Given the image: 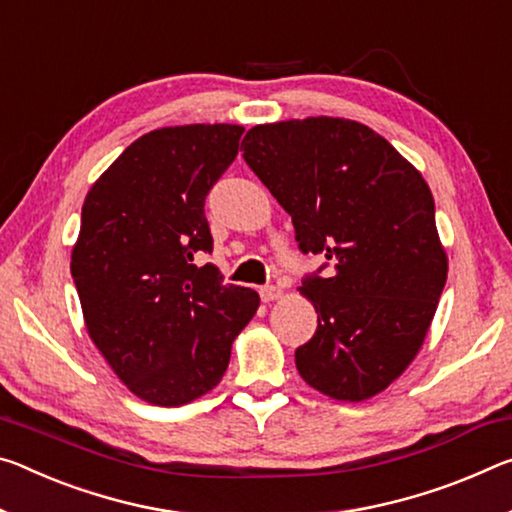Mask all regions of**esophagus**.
I'll use <instances>...</instances> for the list:
<instances>
[{"label":"esophagus","instance_id":"obj_1","mask_svg":"<svg viewBox=\"0 0 512 512\" xmlns=\"http://www.w3.org/2000/svg\"><path fill=\"white\" fill-rule=\"evenodd\" d=\"M259 296H262L264 303H273V300L282 298V289L280 287H273V285L262 287V289H259Z\"/></svg>","mask_w":512,"mask_h":512}]
</instances>
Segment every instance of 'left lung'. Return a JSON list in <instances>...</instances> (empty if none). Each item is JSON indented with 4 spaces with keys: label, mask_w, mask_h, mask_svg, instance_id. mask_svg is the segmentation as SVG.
I'll return each instance as SVG.
<instances>
[{
    "label": "left lung",
    "mask_w": 512,
    "mask_h": 512,
    "mask_svg": "<svg viewBox=\"0 0 512 512\" xmlns=\"http://www.w3.org/2000/svg\"><path fill=\"white\" fill-rule=\"evenodd\" d=\"M243 159L294 221L303 253L330 278L307 275L319 326L296 369L337 401H364L415 360L446 282L435 202L419 170L383 136L346 118L257 125Z\"/></svg>",
    "instance_id": "8db88e82"
}]
</instances>
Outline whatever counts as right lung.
I'll return each mask as SVG.
<instances>
[{
    "label": "right lung",
    "instance_id": "add662e5",
    "mask_svg": "<svg viewBox=\"0 0 512 512\" xmlns=\"http://www.w3.org/2000/svg\"><path fill=\"white\" fill-rule=\"evenodd\" d=\"M241 125H182L143 134L100 175L72 248L86 330L139 399L191 403L221 383L257 291L196 266L214 239L205 198L239 152Z\"/></svg>",
    "mask_w": 512,
    "mask_h": 512
}]
</instances>
